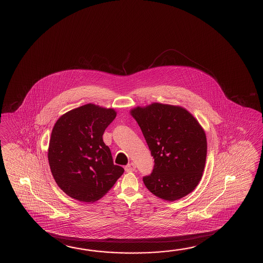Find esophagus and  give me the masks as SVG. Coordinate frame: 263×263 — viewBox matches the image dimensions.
Here are the masks:
<instances>
[{"label": "esophagus", "instance_id": "34e87169", "mask_svg": "<svg viewBox=\"0 0 263 263\" xmlns=\"http://www.w3.org/2000/svg\"><path fill=\"white\" fill-rule=\"evenodd\" d=\"M124 170H125L126 172H134V171H136V165H135L134 163H130L128 165L124 166Z\"/></svg>", "mask_w": 263, "mask_h": 263}]
</instances>
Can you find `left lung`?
<instances>
[{
	"mask_svg": "<svg viewBox=\"0 0 263 263\" xmlns=\"http://www.w3.org/2000/svg\"><path fill=\"white\" fill-rule=\"evenodd\" d=\"M131 115L139 123L155 159L150 175L143 177L148 190L174 201L192 192L206 162V135L192 114L181 107L154 103L138 107Z\"/></svg>",
	"mask_w": 263,
	"mask_h": 263,
	"instance_id": "8db88e82",
	"label": "left lung"
}]
</instances>
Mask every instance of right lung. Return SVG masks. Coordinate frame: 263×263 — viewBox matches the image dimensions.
<instances>
[{"instance_id":"right-lung-1","label":"right lung","mask_w":263,"mask_h":263,"mask_svg":"<svg viewBox=\"0 0 263 263\" xmlns=\"http://www.w3.org/2000/svg\"><path fill=\"white\" fill-rule=\"evenodd\" d=\"M116 117L112 108L87 104L64 114L54 125L48 163L56 183L83 202L102 198L124 170L113 164L103 134Z\"/></svg>"}]
</instances>
